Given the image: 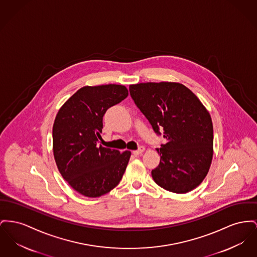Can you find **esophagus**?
Returning a JSON list of instances; mask_svg holds the SVG:
<instances>
[{
    "instance_id": "1",
    "label": "esophagus",
    "mask_w": 257,
    "mask_h": 257,
    "mask_svg": "<svg viewBox=\"0 0 257 257\" xmlns=\"http://www.w3.org/2000/svg\"><path fill=\"white\" fill-rule=\"evenodd\" d=\"M145 150H146V149H145V147H140L137 151H133V154H134V155H136V156H138V155H141V154L145 151Z\"/></svg>"
}]
</instances>
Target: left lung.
<instances>
[{"instance_id":"left-lung-1","label":"left lung","mask_w":257,"mask_h":257,"mask_svg":"<svg viewBox=\"0 0 257 257\" xmlns=\"http://www.w3.org/2000/svg\"><path fill=\"white\" fill-rule=\"evenodd\" d=\"M130 95L165 145L156 149L160 163L151 176L160 187L186 193L204 181L213 154L211 115L196 95L179 82L131 84Z\"/></svg>"}]
</instances>
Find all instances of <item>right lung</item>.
Segmentation results:
<instances>
[{"instance_id":"add662e5","label":"right lung","mask_w":257,"mask_h":257,"mask_svg":"<svg viewBox=\"0 0 257 257\" xmlns=\"http://www.w3.org/2000/svg\"><path fill=\"white\" fill-rule=\"evenodd\" d=\"M128 96L124 85L84 86L58 110L52 129L53 154L63 179L83 196L108 193L121 181L131 152L99 145L106 109Z\"/></svg>"}]
</instances>
